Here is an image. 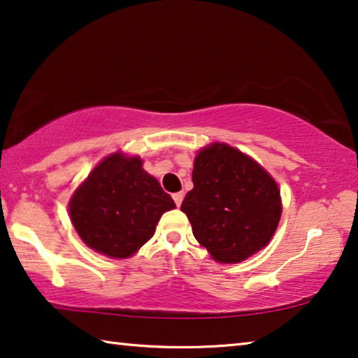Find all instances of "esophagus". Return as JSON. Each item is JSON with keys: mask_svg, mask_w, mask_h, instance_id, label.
Returning <instances> with one entry per match:
<instances>
[{"mask_svg": "<svg viewBox=\"0 0 358 358\" xmlns=\"http://www.w3.org/2000/svg\"><path fill=\"white\" fill-rule=\"evenodd\" d=\"M173 200H174L176 205L180 206V203H182V200H184V192H178V194H174Z\"/></svg>", "mask_w": 358, "mask_h": 358, "instance_id": "34e87169", "label": "esophagus"}]
</instances>
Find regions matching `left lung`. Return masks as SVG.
<instances>
[{"label":"left lung","mask_w":358,"mask_h":358,"mask_svg":"<svg viewBox=\"0 0 358 358\" xmlns=\"http://www.w3.org/2000/svg\"><path fill=\"white\" fill-rule=\"evenodd\" d=\"M192 180L194 189L180 211L214 261L241 262L271 241L282 216V198L259 163L214 142L196 153Z\"/></svg>","instance_id":"1"}]
</instances>
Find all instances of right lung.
<instances>
[{
	"label": "right lung",
	"mask_w": 358,
	"mask_h": 358,
	"mask_svg": "<svg viewBox=\"0 0 358 358\" xmlns=\"http://www.w3.org/2000/svg\"><path fill=\"white\" fill-rule=\"evenodd\" d=\"M173 198L142 168L139 157L112 153L97 164L70 198L71 224L101 255L124 259L155 234Z\"/></svg>",
	"instance_id": "1"
}]
</instances>
